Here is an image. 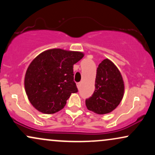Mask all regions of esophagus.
Listing matches in <instances>:
<instances>
[{
    "instance_id": "1",
    "label": "esophagus",
    "mask_w": 155,
    "mask_h": 155,
    "mask_svg": "<svg viewBox=\"0 0 155 155\" xmlns=\"http://www.w3.org/2000/svg\"><path fill=\"white\" fill-rule=\"evenodd\" d=\"M77 85H78V87H79L81 86V83H78Z\"/></svg>"
}]
</instances>
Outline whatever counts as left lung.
Returning <instances> with one entry per match:
<instances>
[{"label": "left lung", "mask_w": 155, "mask_h": 155, "mask_svg": "<svg viewBox=\"0 0 155 155\" xmlns=\"http://www.w3.org/2000/svg\"><path fill=\"white\" fill-rule=\"evenodd\" d=\"M95 86L93 95L85 101L87 109L97 114L114 111L122 100L124 84L120 71L110 60L99 64Z\"/></svg>", "instance_id": "8db88e82"}]
</instances>
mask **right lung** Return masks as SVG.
I'll return each instance as SVG.
<instances>
[{
    "instance_id": "add662e5",
    "label": "right lung",
    "mask_w": 155,
    "mask_h": 155,
    "mask_svg": "<svg viewBox=\"0 0 155 155\" xmlns=\"http://www.w3.org/2000/svg\"><path fill=\"white\" fill-rule=\"evenodd\" d=\"M84 55L81 51L51 49L31 62L25 76V90L35 109L47 114L63 109L71 93L78 91L73 68Z\"/></svg>"
}]
</instances>
